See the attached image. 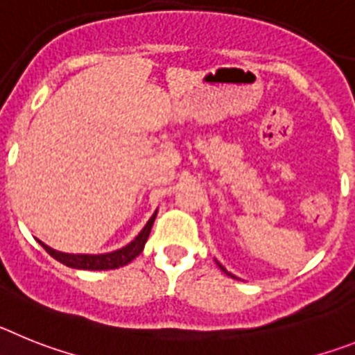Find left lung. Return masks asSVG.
Returning <instances> with one entry per match:
<instances>
[{
    "label": "left lung",
    "instance_id": "left-lung-1",
    "mask_svg": "<svg viewBox=\"0 0 355 355\" xmlns=\"http://www.w3.org/2000/svg\"><path fill=\"white\" fill-rule=\"evenodd\" d=\"M216 264H218V266H220V270L223 271V273H227V275L232 277V279H237V277H236V275H232V273H230V271H227V268H225L223 264H220V263H218V261H216Z\"/></svg>",
    "mask_w": 355,
    "mask_h": 355
}]
</instances>
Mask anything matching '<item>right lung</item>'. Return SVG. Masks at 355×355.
I'll return each mask as SVG.
<instances>
[{
    "label": "right lung",
    "instance_id": "add662e5",
    "mask_svg": "<svg viewBox=\"0 0 355 355\" xmlns=\"http://www.w3.org/2000/svg\"><path fill=\"white\" fill-rule=\"evenodd\" d=\"M157 218V211L153 212L152 218L148 220V223L144 225V229L141 230L137 236L132 239L128 245H125L119 250L107 252V254H66V252H58L53 250L51 246L44 245L42 241H39L42 245L46 252L53 259H57L58 263L66 264L69 268H75V270H116V268L126 266L128 263H132L137 255L143 252L144 245L148 241V236L152 232L153 221Z\"/></svg>",
    "mask_w": 355,
    "mask_h": 355
}]
</instances>
